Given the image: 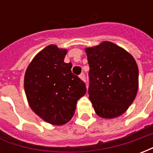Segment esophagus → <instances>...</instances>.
I'll return each mask as SVG.
<instances>
[{"label": "esophagus", "instance_id": "obj_1", "mask_svg": "<svg viewBox=\"0 0 153 153\" xmlns=\"http://www.w3.org/2000/svg\"><path fill=\"white\" fill-rule=\"evenodd\" d=\"M79 78L83 81H85V74L84 73H81L79 74Z\"/></svg>", "mask_w": 153, "mask_h": 153}]
</instances>
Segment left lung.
I'll return each mask as SVG.
<instances>
[{
  "mask_svg": "<svg viewBox=\"0 0 153 153\" xmlns=\"http://www.w3.org/2000/svg\"><path fill=\"white\" fill-rule=\"evenodd\" d=\"M89 65L88 95L100 117L115 118L134 102L138 69L131 55L111 42L86 48Z\"/></svg>",
  "mask_w": 153,
  "mask_h": 153,
  "instance_id": "obj_1",
  "label": "left lung"
}]
</instances>
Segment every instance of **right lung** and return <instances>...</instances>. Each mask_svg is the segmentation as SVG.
Instances as JSON below:
<instances>
[{"mask_svg":"<svg viewBox=\"0 0 153 153\" xmlns=\"http://www.w3.org/2000/svg\"><path fill=\"white\" fill-rule=\"evenodd\" d=\"M67 51L50 45L33 58L26 70L25 90L28 104L38 116L55 125L70 120L85 83L72 71V64L65 63Z\"/></svg>","mask_w":153,"mask_h":153,"instance_id":"right-lung-1","label":"right lung"}]
</instances>
